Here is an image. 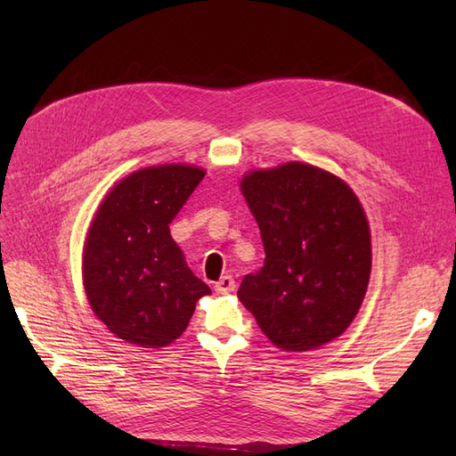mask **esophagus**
<instances>
[{"label":"esophagus","mask_w":456,"mask_h":456,"mask_svg":"<svg viewBox=\"0 0 456 456\" xmlns=\"http://www.w3.org/2000/svg\"><path fill=\"white\" fill-rule=\"evenodd\" d=\"M234 289H236V282H234V279L231 275H224L218 282L214 284V290L218 292V294H229Z\"/></svg>","instance_id":"1"}]
</instances>
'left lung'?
I'll list each match as a JSON object with an SVG mask.
<instances>
[{
  "label": "left lung",
  "mask_w": 456,
  "mask_h": 456,
  "mask_svg": "<svg viewBox=\"0 0 456 456\" xmlns=\"http://www.w3.org/2000/svg\"><path fill=\"white\" fill-rule=\"evenodd\" d=\"M242 194L266 258L238 299L282 351H310L349 327L371 272V236L354 191L322 167L289 162L255 170Z\"/></svg>",
  "instance_id": "8db88e82"
}]
</instances>
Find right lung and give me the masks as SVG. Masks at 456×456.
Listing matches in <instances>:
<instances>
[{
  "label": "right lung",
  "instance_id": "right-lung-1",
  "mask_svg": "<svg viewBox=\"0 0 456 456\" xmlns=\"http://www.w3.org/2000/svg\"><path fill=\"white\" fill-rule=\"evenodd\" d=\"M205 170L143 167L119 181L90 224L83 251L88 303L110 332L136 347L177 340L210 289L186 266L170 224Z\"/></svg>",
  "mask_w": 456,
  "mask_h": 456
}]
</instances>
